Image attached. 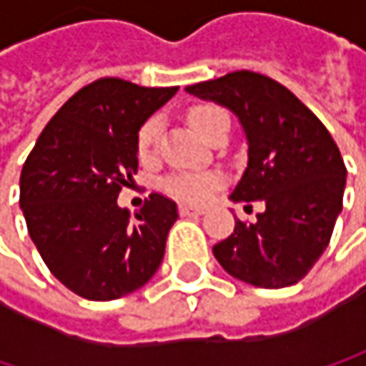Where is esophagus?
I'll return each mask as SVG.
<instances>
[{
  "label": "esophagus",
  "mask_w": 366,
  "mask_h": 366,
  "mask_svg": "<svg viewBox=\"0 0 366 366\" xmlns=\"http://www.w3.org/2000/svg\"><path fill=\"white\" fill-rule=\"evenodd\" d=\"M180 214L182 216H201V214H205V209L203 207H192V205H180Z\"/></svg>",
  "instance_id": "esophagus-1"
}]
</instances>
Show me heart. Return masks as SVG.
Here are the masks:
<instances>
[{
    "instance_id": "b5f03b06",
    "label": "heart",
    "mask_w": 366,
    "mask_h": 366,
    "mask_svg": "<svg viewBox=\"0 0 366 366\" xmlns=\"http://www.w3.org/2000/svg\"><path fill=\"white\" fill-rule=\"evenodd\" d=\"M224 118H227V114L216 106H197L188 112V120H190L192 129L205 142L212 135L214 127ZM159 133H161V118L159 116H152L142 124V129L137 133V152L142 159H146L154 152ZM218 184H220V178L216 174H180V176H172L165 182V188L182 201L203 203L218 188Z\"/></svg>"
}]
</instances>
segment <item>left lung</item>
<instances>
[{
    "label": "left lung",
    "instance_id": "1",
    "mask_svg": "<svg viewBox=\"0 0 366 366\" xmlns=\"http://www.w3.org/2000/svg\"><path fill=\"white\" fill-rule=\"evenodd\" d=\"M231 110L248 142V165L231 201H262L254 224L214 246L222 269L250 286L284 288L307 275L327 250L343 207L345 165L327 127L286 86L254 71H233L186 86Z\"/></svg>",
    "mask_w": 366,
    "mask_h": 366
}]
</instances>
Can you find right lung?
<instances>
[{
	"label": "right lung",
	"instance_id": "add662e5",
	"mask_svg": "<svg viewBox=\"0 0 366 366\" xmlns=\"http://www.w3.org/2000/svg\"><path fill=\"white\" fill-rule=\"evenodd\" d=\"M178 86L102 78L52 116L21 172V209L50 273L78 297L112 301L152 280L178 205L152 192L131 214L118 192L137 174V133Z\"/></svg>",
	"mask_w": 366,
	"mask_h": 366
}]
</instances>
